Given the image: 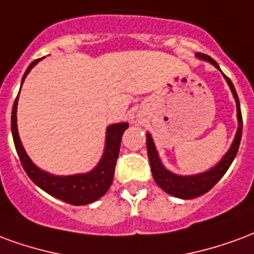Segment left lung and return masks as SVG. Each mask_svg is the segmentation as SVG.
Here are the masks:
<instances>
[{
	"mask_svg": "<svg viewBox=\"0 0 254 254\" xmlns=\"http://www.w3.org/2000/svg\"><path fill=\"white\" fill-rule=\"evenodd\" d=\"M196 57L200 59H204L207 62H210L211 64H214L216 68H219L218 64H216L215 61L211 58V57H208V55L196 53ZM219 70H221V68H219ZM223 77L226 78V82L230 86L231 93H233L234 99H236L238 129H237V134L236 136H234V140H233V143H231L229 151L223 155V158H222L214 168H211L210 170H207L204 173H199V175L193 176L175 175V173L169 172L165 166L162 165V162H161L160 157H158V153H157V149H155L151 135H146L147 155H149L150 168H151L153 177H154L155 183L158 184V187L162 188V190H165L166 193H169V195L180 197V199H193V197H197V196H200L203 195V193H205V192H208V190H210L211 188L215 186L216 183L223 177V175H225L226 172H227V169H229V166L231 165V162L236 158L242 135L241 107H240V100H238V96H237L234 85H233V82L230 81V78L226 77L225 74H223Z\"/></svg>",
	"mask_w": 254,
	"mask_h": 254,
	"instance_id": "1",
	"label": "left lung"
}]
</instances>
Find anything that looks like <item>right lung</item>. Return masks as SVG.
I'll return each mask as SVG.
<instances>
[{
    "label": "right lung",
    "instance_id": "1",
    "mask_svg": "<svg viewBox=\"0 0 254 254\" xmlns=\"http://www.w3.org/2000/svg\"><path fill=\"white\" fill-rule=\"evenodd\" d=\"M39 61L40 59L33 61L32 64L28 66V68L25 70L21 85H23L25 77L31 71V68L38 64ZM17 101L18 96L14 100L12 109L13 142H14L16 151H17L20 161H21V165H23L24 170L28 175L29 179L39 188L46 190L49 195L73 205L89 204V203H93L97 199H100L101 196L105 195L111 184H112V180H114L115 166H116V160L119 155L120 142H122L123 132L128 128V123H116V125H111L107 128L104 154L101 157L99 165L96 166L93 170H90L88 173H81V175L54 176L44 172V170L39 169L27 155L23 145H21L17 131V116H16Z\"/></svg>",
    "mask_w": 254,
    "mask_h": 254
}]
</instances>
